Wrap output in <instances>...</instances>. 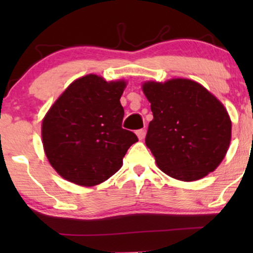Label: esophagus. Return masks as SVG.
Instances as JSON below:
<instances>
[{
	"label": "esophagus",
	"instance_id": "esophagus-1",
	"mask_svg": "<svg viewBox=\"0 0 253 253\" xmlns=\"http://www.w3.org/2000/svg\"><path fill=\"white\" fill-rule=\"evenodd\" d=\"M135 133H136V136H138L139 140H143V139L145 138V134H146V130H145L144 128H141V129L136 130Z\"/></svg>",
	"mask_w": 253,
	"mask_h": 253
}]
</instances>
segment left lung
Masks as SVG:
<instances>
[{"mask_svg":"<svg viewBox=\"0 0 253 253\" xmlns=\"http://www.w3.org/2000/svg\"><path fill=\"white\" fill-rule=\"evenodd\" d=\"M141 88L153 113L145 144L159 169L183 182L213 172L231 144L232 121L225 106L188 78L146 81Z\"/></svg>","mask_w":253,"mask_h":253,"instance_id":"left-lung-1","label":"left lung"}]
</instances>
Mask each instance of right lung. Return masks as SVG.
<instances>
[{
  "instance_id": "add662e5",
  "label": "right lung",
  "mask_w": 253,
  "mask_h": 253,
  "mask_svg": "<svg viewBox=\"0 0 253 253\" xmlns=\"http://www.w3.org/2000/svg\"><path fill=\"white\" fill-rule=\"evenodd\" d=\"M127 81L77 78L50 107L42 124L43 152L66 181L94 187L114 175L138 138L121 127Z\"/></svg>"
}]
</instances>
